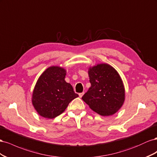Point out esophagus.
<instances>
[{
    "label": "esophagus",
    "mask_w": 157,
    "mask_h": 157,
    "mask_svg": "<svg viewBox=\"0 0 157 157\" xmlns=\"http://www.w3.org/2000/svg\"><path fill=\"white\" fill-rule=\"evenodd\" d=\"M83 93H79V97H82V96H83Z\"/></svg>",
    "instance_id": "esophagus-1"
}]
</instances>
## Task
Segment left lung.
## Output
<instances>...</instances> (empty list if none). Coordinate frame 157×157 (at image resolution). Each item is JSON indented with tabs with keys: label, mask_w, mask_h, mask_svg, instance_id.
Masks as SVG:
<instances>
[{
	"label": "left lung",
	"mask_w": 157,
	"mask_h": 157,
	"mask_svg": "<svg viewBox=\"0 0 157 157\" xmlns=\"http://www.w3.org/2000/svg\"><path fill=\"white\" fill-rule=\"evenodd\" d=\"M88 74L91 87L83 101L101 116L115 114L125 100L124 84L117 71L109 64H100L89 68Z\"/></svg>",
	"instance_id": "left-lung-1"
}]
</instances>
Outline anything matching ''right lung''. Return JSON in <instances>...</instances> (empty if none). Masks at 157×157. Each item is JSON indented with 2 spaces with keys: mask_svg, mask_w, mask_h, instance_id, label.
I'll return each mask as SVG.
<instances>
[{
  "mask_svg": "<svg viewBox=\"0 0 157 157\" xmlns=\"http://www.w3.org/2000/svg\"><path fill=\"white\" fill-rule=\"evenodd\" d=\"M66 70L59 66L48 68L35 85L32 103L37 113L45 118L61 114L70 102L79 95L65 80Z\"/></svg>",
  "mask_w": 157,
  "mask_h": 157,
  "instance_id": "1",
  "label": "right lung"
}]
</instances>
